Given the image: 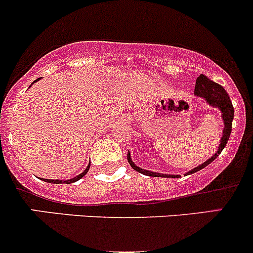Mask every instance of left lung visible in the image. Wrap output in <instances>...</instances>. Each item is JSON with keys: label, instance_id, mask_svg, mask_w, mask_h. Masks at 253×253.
Wrapping results in <instances>:
<instances>
[{"label": "left lung", "instance_id": "left-lung-1", "mask_svg": "<svg viewBox=\"0 0 253 253\" xmlns=\"http://www.w3.org/2000/svg\"><path fill=\"white\" fill-rule=\"evenodd\" d=\"M195 95L201 96L203 98L207 103L211 106L219 109L221 112V119L224 122V128H223V137L220 139V144H219L216 153L211 158H209L207 162L203 164L198 165L195 169H192L191 171L187 172V175L193 174V172H197L200 170H202L203 168H206L207 165L211 164L213 160H215V158L219 157V154L221 153V150L225 148L226 143L229 141V137L231 133V127H233V120H234V106L231 104L230 98H229L228 93L225 91V89L220 85V84L215 83V82L211 81L208 77H206L205 75H200V77L196 79V86H195ZM127 160H128L129 165L133 168L136 171L141 172V174L148 175V176H154V177H181L180 175H167V174H159V172L149 171V170H144L142 168H138L131 159V154H127Z\"/></svg>", "mask_w": 253, "mask_h": 253}]
</instances>
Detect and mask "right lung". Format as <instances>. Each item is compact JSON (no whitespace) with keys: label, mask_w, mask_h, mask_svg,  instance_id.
Wrapping results in <instances>:
<instances>
[{"label":"right lung","mask_w":253,"mask_h":253,"mask_svg":"<svg viewBox=\"0 0 253 253\" xmlns=\"http://www.w3.org/2000/svg\"><path fill=\"white\" fill-rule=\"evenodd\" d=\"M39 79H40V78H38L37 81H34V82H33V83H35V82H38V81H39ZM33 83H32V84H33ZM89 168H90V164H89L88 167L85 168V170H84V171L82 172V174H79L78 176H76V177L70 178V180L62 181V180H47V178H44V181H46V182H50V183H72V182H76V181H78L79 178H82V177H83L84 175L86 174V172H88Z\"/></svg>","instance_id":"add662e5"}]
</instances>
